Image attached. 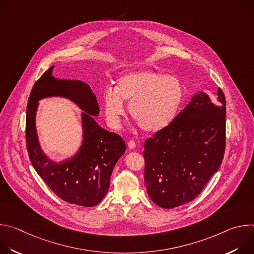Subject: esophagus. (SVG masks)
<instances>
[{"mask_svg": "<svg viewBox=\"0 0 254 254\" xmlns=\"http://www.w3.org/2000/svg\"><path fill=\"white\" fill-rule=\"evenodd\" d=\"M127 146H128V148H129V149H134V148H135V146H136V143H135V141H134V140L130 139V140L127 142Z\"/></svg>", "mask_w": 254, "mask_h": 254, "instance_id": "esophagus-1", "label": "esophagus"}]
</instances>
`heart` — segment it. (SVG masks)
Masks as SVG:
<instances>
[{
    "label": "heart",
    "instance_id": "1",
    "mask_svg": "<svg viewBox=\"0 0 254 254\" xmlns=\"http://www.w3.org/2000/svg\"><path fill=\"white\" fill-rule=\"evenodd\" d=\"M184 90L180 80L154 70H139L126 74L118 80L116 90L107 89L103 95V107L110 125L118 128L125 114L128 113L144 131L156 132L168 127L175 119L182 102Z\"/></svg>",
    "mask_w": 254,
    "mask_h": 254
}]
</instances>
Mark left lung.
<instances>
[{"mask_svg":"<svg viewBox=\"0 0 254 254\" xmlns=\"http://www.w3.org/2000/svg\"><path fill=\"white\" fill-rule=\"evenodd\" d=\"M226 99L214 104L195 95L172 123L143 143L144 183L152 201L166 209L187 204L218 171L225 152Z\"/></svg>","mask_w":254,"mask_h":254,"instance_id":"obj_1","label":"left lung"}]
</instances>
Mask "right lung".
<instances>
[{
    "instance_id": "1",
    "label": "right lung",
    "mask_w": 254,
    "mask_h": 254,
    "mask_svg": "<svg viewBox=\"0 0 254 254\" xmlns=\"http://www.w3.org/2000/svg\"><path fill=\"white\" fill-rule=\"evenodd\" d=\"M54 66L35 82L27 105L26 142L32 166L47 186L62 200L83 207L97 205L107 193L113 170L126 152V142L116 132L100 127L92 116L99 113L90 87L79 80H58L52 76ZM59 95L73 100L83 113L84 142L72 159L55 164L40 149L34 127L38 100Z\"/></svg>"
}]
</instances>
